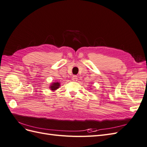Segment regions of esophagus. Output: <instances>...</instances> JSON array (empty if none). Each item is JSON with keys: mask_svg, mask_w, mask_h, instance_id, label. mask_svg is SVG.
Returning <instances> with one entry per match:
<instances>
[{"mask_svg": "<svg viewBox=\"0 0 147 147\" xmlns=\"http://www.w3.org/2000/svg\"><path fill=\"white\" fill-rule=\"evenodd\" d=\"M72 78L74 81H75V82L77 81V75H74Z\"/></svg>", "mask_w": 147, "mask_h": 147, "instance_id": "1", "label": "esophagus"}]
</instances>
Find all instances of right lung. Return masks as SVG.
<instances>
[{
  "instance_id": "add662e5",
  "label": "right lung",
  "mask_w": 147,
  "mask_h": 147,
  "mask_svg": "<svg viewBox=\"0 0 147 147\" xmlns=\"http://www.w3.org/2000/svg\"><path fill=\"white\" fill-rule=\"evenodd\" d=\"M59 85H60V84L59 83H57V82L53 83V84H51V86H50L51 90H53V91L56 90H57V89L59 87Z\"/></svg>"
}]
</instances>
